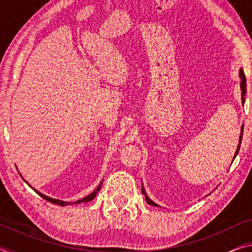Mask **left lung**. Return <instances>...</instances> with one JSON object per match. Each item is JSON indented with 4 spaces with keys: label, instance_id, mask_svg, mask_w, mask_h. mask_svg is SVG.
Returning <instances> with one entry per match:
<instances>
[{
    "label": "left lung",
    "instance_id": "obj_1",
    "mask_svg": "<svg viewBox=\"0 0 252 252\" xmlns=\"http://www.w3.org/2000/svg\"><path fill=\"white\" fill-rule=\"evenodd\" d=\"M239 78H240L241 82H240V89H241V101H242V104H245V95L247 93V85H246V76H245V73H244V70L240 69V72H239ZM242 133H244V126H241V133H240V136H239V144L237 147V150H236V153H234V157H233V160L234 158L237 157L238 152H239V149H240V144H241V141H242ZM142 193L144 194V197H146V201L151 204V206L153 207H160L159 204H157L156 202H153L152 200L148 197V194L146 193V190H144V188L142 186Z\"/></svg>",
    "mask_w": 252,
    "mask_h": 252
}]
</instances>
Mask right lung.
Masks as SVG:
<instances>
[{"instance_id":"1","label":"right lung","mask_w":252,"mask_h":252,"mask_svg":"<svg viewBox=\"0 0 252 252\" xmlns=\"http://www.w3.org/2000/svg\"><path fill=\"white\" fill-rule=\"evenodd\" d=\"M25 181V180H24ZM102 182L103 181H101L100 182V185L96 187V189L94 190V191H92V192L89 194V195H87V197H84V198H82V199H80V200H76V201H73V202H69V201H62V200H59V199H53V198H51V197H48V195H45V194H43V193H41V192H39V191L37 190H35V189H32L35 191V192L39 194V195H41L42 198L43 199H45V200H48L49 202H52V203H54V204H59V206H62V207H64V206H69V204H79V203H82V202H89V201H91V200H93L94 199L95 197H96V194H97V192H99L100 191V189H101V187H102ZM28 183V182H27ZM29 185V183H28ZM30 186V185H29Z\"/></svg>"}]
</instances>
